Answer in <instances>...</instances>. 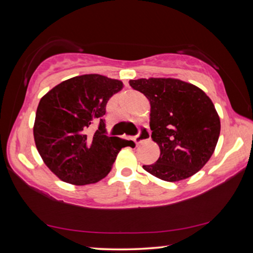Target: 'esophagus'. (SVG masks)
Segmentation results:
<instances>
[{"label": "esophagus", "instance_id": "obj_1", "mask_svg": "<svg viewBox=\"0 0 253 253\" xmlns=\"http://www.w3.org/2000/svg\"><path fill=\"white\" fill-rule=\"evenodd\" d=\"M151 138V131H149V128L146 125H142L138 129V134L135 137V143L140 144L146 142Z\"/></svg>", "mask_w": 253, "mask_h": 253}]
</instances>
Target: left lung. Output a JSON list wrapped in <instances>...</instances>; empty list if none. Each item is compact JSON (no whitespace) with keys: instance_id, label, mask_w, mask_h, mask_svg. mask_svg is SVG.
Listing matches in <instances>:
<instances>
[{"instance_id":"obj_1","label":"left lung","mask_w":253,"mask_h":253,"mask_svg":"<svg viewBox=\"0 0 253 253\" xmlns=\"http://www.w3.org/2000/svg\"><path fill=\"white\" fill-rule=\"evenodd\" d=\"M151 104L152 138L161 149L156 163L143 165L154 176L177 182L207 164L220 136V118L212 100L192 84L172 78L130 80Z\"/></svg>"}]
</instances>
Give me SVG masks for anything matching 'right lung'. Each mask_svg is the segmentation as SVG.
<instances>
[{"mask_svg": "<svg viewBox=\"0 0 253 253\" xmlns=\"http://www.w3.org/2000/svg\"><path fill=\"white\" fill-rule=\"evenodd\" d=\"M123 83L101 75L62 81L41 98L33 135L38 152L50 170L75 185L106 177L127 140L107 136L106 105ZM98 125L95 133L90 129Z\"/></svg>", "mask_w": 253, "mask_h": 253, "instance_id": "1", "label": "right lung"}]
</instances>
